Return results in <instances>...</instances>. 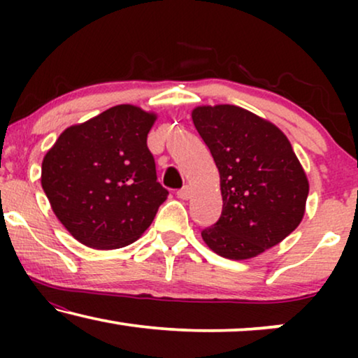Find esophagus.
Returning <instances> with one entry per match:
<instances>
[{
	"instance_id": "34e87169",
	"label": "esophagus",
	"mask_w": 358,
	"mask_h": 358,
	"mask_svg": "<svg viewBox=\"0 0 358 358\" xmlns=\"http://www.w3.org/2000/svg\"><path fill=\"white\" fill-rule=\"evenodd\" d=\"M178 197L182 199V200L190 199V187H189V185H184L182 189L178 190Z\"/></svg>"
}]
</instances>
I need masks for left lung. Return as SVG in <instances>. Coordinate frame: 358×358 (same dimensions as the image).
Instances as JSON below:
<instances>
[{"instance_id":"1","label":"left lung","mask_w":358,"mask_h":358,"mask_svg":"<svg viewBox=\"0 0 358 358\" xmlns=\"http://www.w3.org/2000/svg\"><path fill=\"white\" fill-rule=\"evenodd\" d=\"M192 120L220 173L222 217L202 238L218 256L243 261L285 239L305 215L308 179L275 125L238 106H202Z\"/></svg>"}]
</instances>
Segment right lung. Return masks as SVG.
I'll return each instance as SVG.
<instances>
[{
  "label": "right lung",
  "mask_w": 358,
  "mask_h": 358,
  "mask_svg": "<svg viewBox=\"0 0 358 358\" xmlns=\"http://www.w3.org/2000/svg\"><path fill=\"white\" fill-rule=\"evenodd\" d=\"M155 119L130 104L110 107L68 127L47 151L42 189L85 246L117 249L136 241L168 197L146 145Z\"/></svg>",
  "instance_id": "right-lung-1"
}]
</instances>
